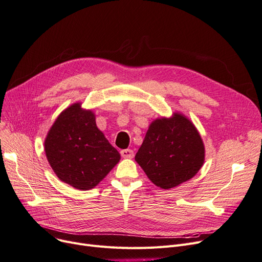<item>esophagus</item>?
Returning <instances> with one entry per match:
<instances>
[{"label": "esophagus", "mask_w": 262, "mask_h": 262, "mask_svg": "<svg viewBox=\"0 0 262 262\" xmlns=\"http://www.w3.org/2000/svg\"><path fill=\"white\" fill-rule=\"evenodd\" d=\"M120 154L123 158H133V156H134V152L132 149H122L120 151Z\"/></svg>", "instance_id": "obj_1"}]
</instances>
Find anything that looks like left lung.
I'll list each match as a JSON object with an SVG mask.
<instances>
[{"label":"left lung","mask_w":262,"mask_h":262,"mask_svg":"<svg viewBox=\"0 0 262 262\" xmlns=\"http://www.w3.org/2000/svg\"><path fill=\"white\" fill-rule=\"evenodd\" d=\"M205 148L194 124L183 114L154 120L135 155L148 179L171 189L190 179L204 163Z\"/></svg>","instance_id":"8db88e82"}]
</instances>
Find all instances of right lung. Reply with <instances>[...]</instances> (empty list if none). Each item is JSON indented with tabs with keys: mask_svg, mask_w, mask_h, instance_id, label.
Instances as JSON below:
<instances>
[{
	"mask_svg": "<svg viewBox=\"0 0 262 262\" xmlns=\"http://www.w3.org/2000/svg\"><path fill=\"white\" fill-rule=\"evenodd\" d=\"M52 170L79 190L95 188L120 160V154L98 129L92 111L74 103L62 112L45 139Z\"/></svg>",
	"mask_w": 262,
	"mask_h": 262,
	"instance_id": "add662e5",
	"label": "right lung"
}]
</instances>
